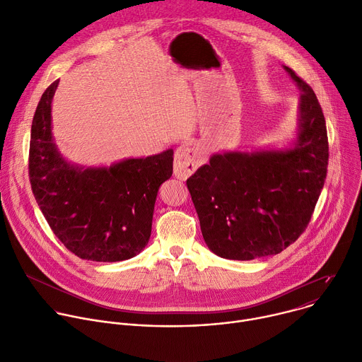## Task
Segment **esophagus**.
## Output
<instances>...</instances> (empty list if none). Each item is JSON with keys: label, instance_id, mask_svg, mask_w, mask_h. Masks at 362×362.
Here are the masks:
<instances>
[{"label": "esophagus", "instance_id": "esophagus-1", "mask_svg": "<svg viewBox=\"0 0 362 362\" xmlns=\"http://www.w3.org/2000/svg\"><path fill=\"white\" fill-rule=\"evenodd\" d=\"M202 156H198L195 149L182 146L177 149L175 152V167H174V174L180 180H187L189 175H192L197 168L202 164Z\"/></svg>", "mask_w": 362, "mask_h": 362}]
</instances>
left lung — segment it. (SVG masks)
Segmentation results:
<instances>
[{"mask_svg":"<svg viewBox=\"0 0 362 362\" xmlns=\"http://www.w3.org/2000/svg\"><path fill=\"white\" fill-rule=\"evenodd\" d=\"M299 88L296 138L284 148L227 151L187 180L204 242L230 260L277 255L306 228L328 167L325 117L316 95L284 66Z\"/></svg>","mask_w":362,"mask_h":362,"instance_id":"left-lung-1","label":"left lung"}]
</instances>
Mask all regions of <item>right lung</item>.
Listing matches in <instances>:
<instances>
[{"label": "right lung", "mask_w": 362, "mask_h": 362, "mask_svg": "<svg viewBox=\"0 0 362 362\" xmlns=\"http://www.w3.org/2000/svg\"><path fill=\"white\" fill-rule=\"evenodd\" d=\"M59 80L40 99L31 125L28 171L33 194L60 242L77 257L122 262L139 255L151 237L155 199L173 175V149L127 158L110 167L67 160L52 132Z\"/></svg>", "instance_id": "1"}]
</instances>
